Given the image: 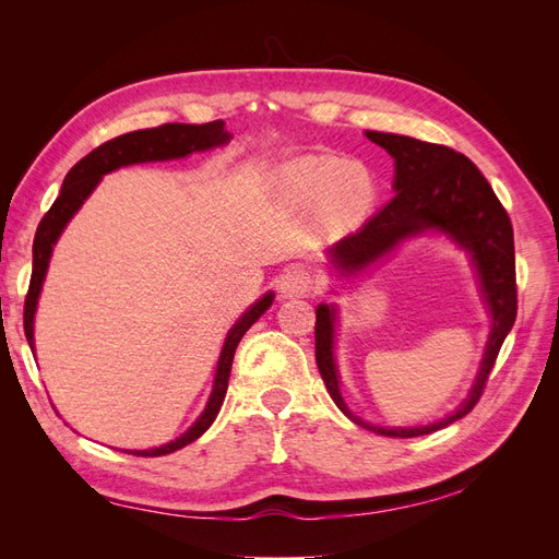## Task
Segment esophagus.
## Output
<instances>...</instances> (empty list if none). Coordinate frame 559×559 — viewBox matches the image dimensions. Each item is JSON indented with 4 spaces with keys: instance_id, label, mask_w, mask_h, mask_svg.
Instances as JSON below:
<instances>
[{
    "instance_id": "obj_1",
    "label": "esophagus",
    "mask_w": 559,
    "mask_h": 559,
    "mask_svg": "<svg viewBox=\"0 0 559 559\" xmlns=\"http://www.w3.org/2000/svg\"><path fill=\"white\" fill-rule=\"evenodd\" d=\"M314 289V277L306 265H294L286 270L280 282L282 298H300Z\"/></svg>"
}]
</instances>
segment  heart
<instances>
[{
	"label": "heart",
	"mask_w": 559,
	"mask_h": 559,
	"mask_svg": "<svg viewBox=\"0 0 559 559\" xmlns=\"http://www.w3.org/2000/svg\"><path fill=\"white\" fill-rule=\"evenodd\" d=\"M292 191L308 205H329L341 214L364 210L373 198V177L359 163H343L331 156H308L286 167Z\"/></svg>",
	"instance_id": "1"
}]
</instances>
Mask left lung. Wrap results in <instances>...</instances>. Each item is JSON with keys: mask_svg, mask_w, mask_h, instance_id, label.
I'll use <instances>...</instances> for the list:
<instances>
[{"mask_svg": "<svg viewBox=\"0 0 559 559\" xmlns=\"http://www.w3.org/2000/svg\"><path fill=\"white\" fill-rule=\"evenodd\" d=\"M366 138L394 158V198L357 230L329 249L331 265L343 277H354L394 251L401 242L425 233H443L464 249L476 267L480 296L492 319L478 376L460 408L425 427H378L354 415L341 394L335 366L337 308L321 302L314 324L317 368L331 399L354 425L392 438H413L443 429L473 411L483 396L506 335L515 324V247L511 218L501 207L492 186L466 156L450 146L419 142L394 132L366 130Z\"/></svg>", "mask_w": 559, "mask_h": 559, "instance_id": "8db88e82", "label": "left lung"}]
</instances>
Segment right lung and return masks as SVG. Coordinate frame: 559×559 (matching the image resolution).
Here are the masks:
<instances>
[{"instance_id": "right-lung-1", "label": "right lung", "mask_w": 559, "mask_h": 559, "mask_svg": "<svg viewBox=\"0 0 559 559\" xmlns=\"http://www.w3.org/2000/svg\"><path fill=\"white\" fill-rule=\"evenodd\" d=\"M230 140H233V134L224 128V121H212V123H202V126L165 123V126L148 128V130H134V132L121 134V138L105 142L103 146L93 148L86 158H81L72 167V170L67 173L60 195L56 198L53 205H50V210L44 214L41 224L37 228V235H35V245H32V280H29V292L25 298V317H23L25 337H27L32 354H35L37 302H39L41 286H44V280L48 273L50 253H53V247L60 240V235L67 228V224L72 222V216L81 210L83 202H86L88 195L95 191L99 179L118 170V167L134 165V163L186 158L191 154H198V151H210L216 146H224ZM273 300H275V294L267 292L263 298L253 302V306H249L245 310V314L235 321L233 329L228 331L222 354H218V361H216V373H214V384H212L207 405H205V411L200 413V417L193 421V425L170 443H165L160 448H151V450H126L128 454H138V456L170 454L175 450H181L183 445L193 443L195 438H200L212 427V421L216 419L218 411H222V403L226 399L235 349H238V343L242 341V335L249 331L253 321H257L270 306H273Z\"/></svg>"}]
</instances>
